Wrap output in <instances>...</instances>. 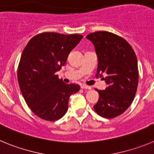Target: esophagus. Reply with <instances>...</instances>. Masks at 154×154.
Here are the masks:
<instances>
[{"label":"esophagus","instance_id":"esophagus-1","mask_svg":"<svg viewBox=\"0 0 154 154\" xmlns=\"http://www.w3.org/2000/svg\"><path fill=\"white\" fill-rule=\"evenodd\" d=\"M81 88L83 89H91V87L89 86V85H82Z\"/></svg>","mask_w":154,"mask_h":154}]
</instances>
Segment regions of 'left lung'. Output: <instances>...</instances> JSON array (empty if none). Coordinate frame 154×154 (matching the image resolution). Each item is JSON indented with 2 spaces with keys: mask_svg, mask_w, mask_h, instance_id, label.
I'll list each match as a JSON object with an SVG mask.
<instances>
[{
  "mask_svg": "<svg viewBox=\"0 0 154 154\" xmlns=\"http://www.w3.org/2000/svg\"><path fill=\"white\" fill-rule=\"evenodd\" d=\"M86 38L93 43L98 56L97 75L108 86L96 91L99 99L94 109L102 117L112 119L130 106L139 82L137 59L133 48L122 37L108 31H96Z\"/></svg>",
  "mask_w": 154,
  "mask_h": 154,
  "instance_id": "obj_1",
  "label": "left lung"
}]
</instances>
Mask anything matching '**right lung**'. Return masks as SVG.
I'll return each instance as SVG.
<instances>
[{
	"label": "right lung",
	"mask_w": 154,
	"mask_h": 154,
	"mask_svg": "<svg viewBox=\"0 0 154 154\" xmlns=\"http://www.w3.org/2000/svg\"><path fill=\"white\" fill-rule=\"evenodd\" d=\"M82 38L44 32L34 36L24 48L17 81L27 105L41 119L51 122L61 119L67 112L69 96L80 89L77 84L64 83L56 72Z\"/></svg>",
	"instance_id": "obj_1"
}]
</instances>
